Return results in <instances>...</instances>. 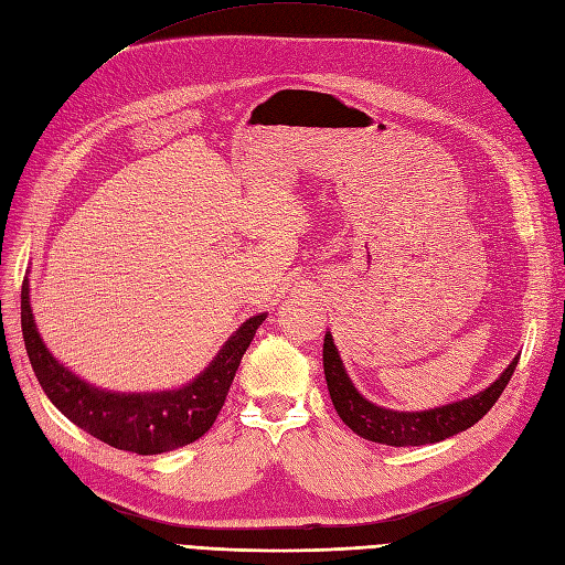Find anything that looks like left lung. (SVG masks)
I'll return each mask as SVG.
<instances>
[{"instance_id":"left-lung-1","label":"left lung","mask_w":565,"mask_h":565,"mask_svg":"<svg viewBox=\"0 0 565 565\" xmlns=\"http://www.w3.org/2000/svg\"><path fill=\"white\" fill-rule=\"evenodd\" d=\"M516 363L519 356H514V361L509 363L507 371L493 382V385L479 392L477 396H469L462 398V402H455L434 411L398 413L366 402V398L354 390L348 373H344L331 333H326L323 338V373L326 382H329L333 406L342 417V423L354 434L363 436V439L387 446L436 444L448 439L452 434L469 429L471 425H477L481 417L493 408V404L509 385V380H512L516 371Z\"/></svg>"}]
</instances>
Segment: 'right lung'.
I'll return each instance as SVG.
<instances>
[{"label": "right lung", "instance_id": "1", "mask_svg": "<svg viewBox=\"0 0 565 565\" xmlns=\"http://www.w3.org/2000/svg\"><path fill=\"white\" fill-rule=\"evenodd\" d=\"M265 317L258 315L244 321L211 366L188 387L154 394H117L88 385L49 354L30 312L28 279L21 288L25 350L51 404L103 444L138 455L188 446L211 429L225 404L239 361Z\"/></svg>", "mask_w": 565, "mask_h": 565}]
</instances>
